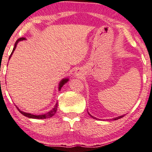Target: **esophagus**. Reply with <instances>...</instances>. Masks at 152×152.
I'll use <instances>...</instances> for the list:
<instances>
[{
    "instance_id": "1",
    "label": "esophagus",
    "mask_w": 152,
    "mask_h": 152,
    "mask_svg": "<svg viewBox=\"0 0 152 152\" xmlns=\"http://www.w3.org/2000/svg\"><path fill=\"white\" fill-rule=\"evenodd\" d=\"M75 75H76V76H78V77H80L81 75V72H80V71H77L76 72V73H75Z\"/></svg>"
}]
</instances>
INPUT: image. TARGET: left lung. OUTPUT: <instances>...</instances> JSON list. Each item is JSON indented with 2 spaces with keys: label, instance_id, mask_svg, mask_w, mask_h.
Listing matches in <instances>:
<instances>
[{
  "label": "left lung",
  "instance_id": "left-lung-1",
  "mask_svg": "<svg viewBox=\"0 0 152 152\" xmlns=\"http://www.w3.org/2000/svg\"><path fill=\"white\" fill-rule=\"evenodd\" d=\"M88 114H89V116H91V118H94V117H93L92 115H90L89 113H88ZM123 116H124V115H121V116H119V117H117V118H113V120H118V119H120V118H123ZM95 119H96V118H95Z\"/></svg>",
  "mask_w": 152,
  "mask_h": 152
}]
</instances>
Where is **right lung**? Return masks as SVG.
<instances>
[{
	"instance_id": "right-lung-1",
	"label": "right lung",
	"mask_w": 152,
	"mask_h": 152,
	"mask_svg": "<svg viewBox=\"0 0 152 152\" xmlns=\"http://www.w3.org/2000/svg\"><path fill=\"white\" fill-rule=\"evenodd\" d=\"M25 38L24 37H21V38H19V39H18L17 40H16V42H15V45H14V49H13L12 50V53H11V56H10L9 57V59L11 58V56H12L13 53H14L15 49H16V45H17L18 42H19V41H22V40H24ZM68 81V79H63L61 81V82H60L59 84V87H58V90H61V88L63 87V86L65 84H66ZM18 109V110H19L20 113H21V114L27 117V118H33V119H46V118H51L52 116L54 115L55 114H56V111H57V109H58V102L56 103V104L55 105L54 107H53V110H51L50 111L48 112V113H45V114H43V115H33V114H30V113H24V112L23 111H21L19 109L18 107H16Z\"/></svg>"
}]
</instances>
